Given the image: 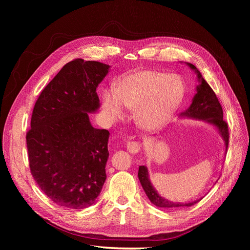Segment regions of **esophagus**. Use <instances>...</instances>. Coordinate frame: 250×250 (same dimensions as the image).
Returning a JSON list of instances; mask_svg holds the SVG:
<instances>
[{"label": "esophagus", "instance_id": "esophagus-1", "mask_svg": "<svg viewBox=\"0 0 250 250\" xmlns=\"http://www.w3.org/2000/svg\"><path fill=\"white\" fill-rule=\"evenodd\" d=\"M140 148H141V145L138 142H128L127 143V150L132 154L138 153L140 151Z\"/></svg>", "mask_w": 250, "mask_h": 250}]
</instances>
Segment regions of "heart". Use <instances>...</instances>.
I'll return each instance as SVG.
<instances>
[{
    "mask_svg": "<svg viewBox=\"0 0 250 250\" xmlns=\"http://www.w3.org/2000/svg\"><path fill=\"white\" fill-rule=\"evenodd\" d=\"M186 88L177 75L157 71H138L121 78L116 90L105 89L102 104L112 121L125 117L123 106L135 111L138 124L147 130L163 127L184 101Z\"/></svg>",
    "mask_w": 250,
    "mask_h": 250,
    "instance_id": "obj_1",
    "label": "heart"
}]
</instances>
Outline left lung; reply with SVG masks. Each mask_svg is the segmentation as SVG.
<instances>
[{
    "label": "left lung",
    "instance_id": "left-lung-1",
    "mask_svg": "<svg viewBox=\"0 0 250 250\" xmlns=\"http://www.w3.org/2000/svg\"><path fill=\"white\" fill-rule=\"evenodd\" d=\"M187 64L191 67L193 71H195L196 75H197V80L199 84L196 87V93L192 104L190 105L186 111L180 113V117L185 118H191L203 121L210 125L215 126L219 133L222 137L225 145V153L229 147V126L228 123L223 120V110L221 107V104L219 102L216 94L211 87L208 85V83L203 79L202 75L197 70L194 64L187 62ZM139 179L140 183L145 191L146 195L148 196L149 200L152 202L154 206L158 208H177L181 207H191L194 206L195 203H197L200 199H196L191 202L181 203V202H173L168 199H166L156 192L154 187L152 186L149 178L148 169L145 166H140L139 168Z\"/></svg>",
    "mask_w": 250,
    "mask_h": 250
}]
</instances>
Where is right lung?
Here are the masks:
<instances>
[{"instance_id":"right-lung-1","label":"right lung","mask_w":250,"mask_h":250,"mask_svg":"<svg viewBox=\"0 0 250 250\" xmlns=\"http://www.w3.org/2000/svg\"><path fill=\"white\" fill-rule=\"evenodd\" d=\"M109 65L78 58L66 63L37 99L26 141L36 184L60 207L94 204L106 179V129L90 124L88 113L100 107L97 87Z\"/></svg>"}]
</instances>
